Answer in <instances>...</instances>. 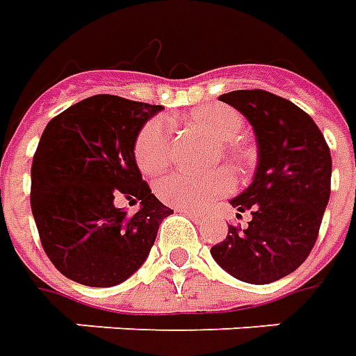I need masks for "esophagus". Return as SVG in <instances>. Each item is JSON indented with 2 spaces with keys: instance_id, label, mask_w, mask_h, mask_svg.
<instances>
[{
  "instance_id": "34e87169",
  "label": "esophagus",
  "mask_w": 356,
  "mask_h": 356,
  "mask_svg": "<svg viewBox=\"0 0 356 356\" xmlns=\"http://www.w3.org/2000/svg\"><path fill=\"white\" fill-rule=\"evenodd\" d=\"M179 211H181L183 216L191 217V219H193V221H196V223H200L202 219H204V216H202V213H198V211H193V209H179Z\"/></svg>"
}]
</instances>
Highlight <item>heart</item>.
I'll list each match as a JSON object with an SVG mask.
<instances>
[{
	"mask_svg": "<svg viewBox=\"0 0 356 356\" xmlns=\"http://www.w3.org/2000/svg\"><path fill=\"white\" fill-rule=\"evenodd\" d=\"M186 122L200 127L217 140L213 162L221 156L234 165H244L250 160V150L238 139L244 129V118L238 110L225 104H202L191 110ZM133 156L143 173H158L171 158V127L168 120L152 118L143 125L133 143ZM234 188V179L227 170H216L206 175L175 171L158 181L156 194L160 200L179 209H202L216 198L227 196Z\"/></svg>",
	"mask_w": 356,
	"mask_h": 356,
	"instance_id": "b5f03b06",
	"label": "heart"
}]
</instances>
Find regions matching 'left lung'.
I'll use <instances>...</instances> for the list:
<instances>
[{
  "label": "left lung",
  "instance_id": "8db88e82",
  "mask_svg": "<svg viewBox=\"0 0 356 356\" xmlns=\"http://www.w3.org/2000/svg\"><path fill=\"white\" fill-rule=\"evenodd\" d=\"M219 99L252 124L259 160L254 183L231 200L250 223L229 225L211 255L242 282H275L305 261L318 238L332 179L328 143L313 118L278 95L240 89Z\"/></svg>",
  "mask_w": 356,
  "mask_h": 356
}]
</instances>
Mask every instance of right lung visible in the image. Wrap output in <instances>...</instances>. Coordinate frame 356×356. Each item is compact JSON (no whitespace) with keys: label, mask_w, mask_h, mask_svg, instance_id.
Here are the masks:
<instances>
[{"label":"right lung","mask_w":356,"mask_h":356,"mask_svg":"<svg viewBox=\"0 0 356 356\" xmlns=\"http://www.w3.org/2000/svg\"><path fill=\"white\" fill-rule=\"evenodd\" d=\"M160 104L95 95L51 120L32 162L30 206L51 263L93 288L124 282L145 263L163 219L133 156V143ZM139 200L127 214L113 202Z\"/></svg>","instance_id":"add662e5"}]
</instances>
